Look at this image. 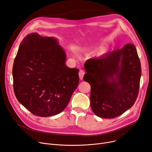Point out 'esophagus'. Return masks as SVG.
<instances>
[{
  "mask_svg": "<svg viewBox=\"0 0 152 152\" xmlns=\"http://www.w3.org/2000/svg\"><path fill=\"white\" fill-rule=\"evenodd\" d=\"M84 75H85V71L83 70H80L79 71V77H80V80H82Z\"/></svg>",
  "mask_w": 152,
  "mask_h": 152,
  "instance_id": "34e87169",
  "label": "esophagus"
}]
</instances>
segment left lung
<instances>
[{
	"instance_id": "8db88e82",
	"label": "left lung",
	"mask_w": 152,
	"mask_h": 152,
	"mask_svg": "<svg viewBox=\"0 0 152 152\" xmlns=\"http://www.w3.org/2000/svg\"><path fill=\"white\" fill-rule=\"evenodd\" d=\"M84 68L83 80L91 86V107L97 116L114 118L134 105L142 72L134 45L127 44L102 58L90 59Z\"/></svg>"
}]
</instances>
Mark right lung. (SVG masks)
Listing matches in <instances>:
<instances>
[{
  "instance_id": "obj_1",
  "label": "right lung",
  "mask_w": 152,
  "mask_h": 152,
  "mask_svg": "<svg viewBox=\"0 0 152 152\" xmlns=\"http://www.w3.org/2000/svg\"><path fill=\"white\" fill-rule=\"evenodd\" d=\"M66 55L53 37L28 34L19 46L12 74L18 102L32 114L49 117L67 106L79 83L78 71L66 65Z\"/></svg>"
}]
</instances>
